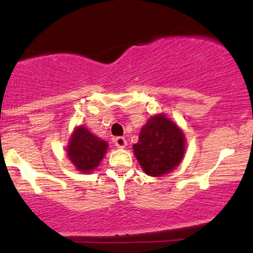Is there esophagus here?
<instances>
[{
	"mask_svg": "<svg viewBox=\"0 0 253 253\" xmlns=\"http://www.w3.org/2000/svg\"><path fill=\"white\" fill-rule=\"evenodd\" d=\"M114 144L118 149H124V147H126L127 141L124 136H118V138L114 139Z\"/></svg>",
	"mask_w": 253,
	"mask_h": 253,
	"instance_id": "obj_1",
	"label": "esophagus"
}]
</instances>
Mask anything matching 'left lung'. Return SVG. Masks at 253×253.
<instances>
[{
	"label": "left lung",
	"mask_w": 253,
	"mask_h": 253,
	"mask_svg": "<svg viewBox=\"0 0 253 253\" xmlns=\"http://www.w3.org/2000/svg\"><path fill=\"white\" fill-rule=\"evenodd\" d=\"M185 145L187 141L181 127L161 113L151 117L141 127L133 151L146 175L161 177L181 164Z\"/></svg>",
	"instance_id": "obj_1"
}]
</instances>
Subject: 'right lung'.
<instances>
[{"label":"right lung","instance_id":"right-lung-1","mask_svg":"<svg viewBox=\"0 0 253 253\" xmlns=\"http://www.w3.org/2000/svg\"><path fill=\"white\" fill-rule=\"evenodd\" d=\"M108 150V143L92 134L83 125L75 127L66 146V156L77 171L92 172Z\"/></svg>","mask_w":253,"mask_h":253}]
</instances>
